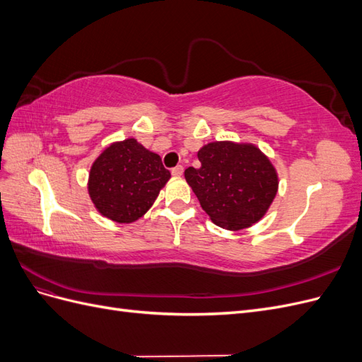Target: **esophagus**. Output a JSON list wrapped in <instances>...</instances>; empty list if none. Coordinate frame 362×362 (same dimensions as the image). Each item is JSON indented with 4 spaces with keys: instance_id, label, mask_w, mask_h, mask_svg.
I'll return each mask as SVG.
<instances>
[{
    "instance_id": "esophagus-1",
    "label": "esophagus",
    "mask_w": 362,
    "mask_h": 362,
    "mask_svg": "<svg viewBox=\"0 0 362 362\" xmlns=\"http://www.w3.org/2000/svg\"><path fill=\"white\" fill-rule=\"evenodd\" d=\"M182 172H184V168L181 166V164H178V166H175V168L172 169V175H173V177H181Z\"/></svg>"
}]
</instances>
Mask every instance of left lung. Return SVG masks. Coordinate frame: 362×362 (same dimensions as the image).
Returning a JSON list of instances; mask_svg holds the SVG:
<instances>
[{
  "label": "left lung",
  "instance_id": "obj_1",
  "mask_svg": "<svg viewBox=\"0 0 362 362\" xmlns=\"http://www.w3.org/2000/svg\"><path fill=\"white\" fill-rule=\"evenodd\" d=\"M201 168L184 177L211 221L231 231L258 222L278 192V175L254 145L213 141L199 149Z\"/></svg>",
  "mask_w": 362,
  "mask_h": 362
}]
</instances>
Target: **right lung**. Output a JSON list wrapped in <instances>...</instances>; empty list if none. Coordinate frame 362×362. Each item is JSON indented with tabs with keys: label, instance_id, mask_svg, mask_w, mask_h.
Wrapping results in <instances>:
<instances>
[{
	"label": "right lung",
	"instance_id": "1",
	"mask_svg": "<svg viewBox=\"0 0 362 362\" xmlns=\"http://www.w3.org/2000/svg\"><path fill=\"white\" fill-rule=\"evenodd\" d=\"M169 178L160 156L127 139L110 145L95 160L89 194L103 216L131 223L149 210Z\"/></svg>",
	"mask_w": 362,
	"mask_h": 362
}]
</instances>
